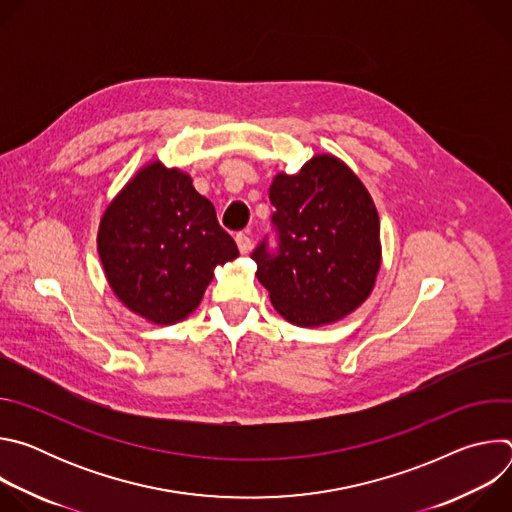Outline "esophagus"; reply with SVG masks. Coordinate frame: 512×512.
Segmentation results:
<instances>
[{"label": "esophagus", "instance_id": "esophagus-1", "mask_svg": "<svg viewBox=\"0 0 512 512\" xmlns=\"http://www.w3.org/2000/svg\"><path fill=\"white\" fill-rule=\"evenodd\" d=\"M237 245H239V251L241 253H249L251 251V233L245 231V233H237Z\"/></svg>", "mask_w": 512, "mask_h": 512}]
</instances>
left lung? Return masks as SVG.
<instances>
[{"mask_svg": "<svg viewBox=\"0 0 512 512\" xmlns=\"http://www.w3.org/2000/svg\"><path fill=\"white\" fill-rule=\"evenodd\" d=\"M269 235L253 249L257 279L291 324L336 322L369 298L381 267L379 214L362 182L334 156H316L269 188Z\"/></svg>", "mask_w": 512, "mask_h": 512, "instance_id": "obj_1", "label": "left lung"}]
</instances>
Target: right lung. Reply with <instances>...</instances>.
<instances>
[{
  "mask_svg": "<svg viewBox=\"0 0 512 512\" xmlns=\"http://www.w3.org/2000/svg\"><path fill=\"white\" fill-rule=\"evenodd\" d=\"M97 243L117 298L154 324L194 312L212 269L239 255L190 176L160 162L143 168L109 204Z\"/></svg>",
  "mask_w": 512,
  "mask_h": 512,
  "instance_id": "add662e5",
  "label": "right lung"
}]
</instances>
